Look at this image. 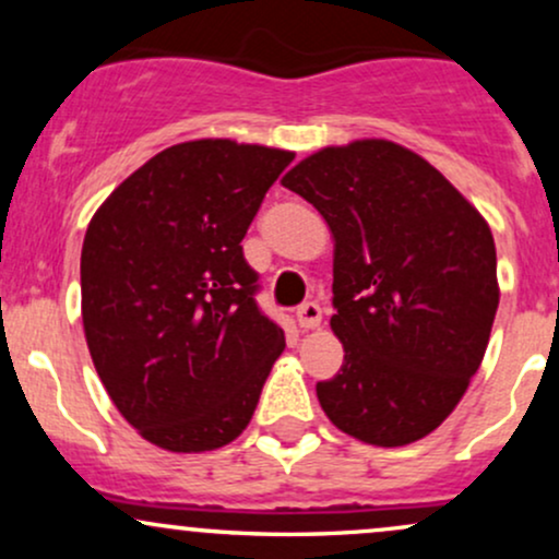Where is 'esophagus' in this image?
<instances>
[{
    "instance_id": "34e87169",
    "label": "esophagus",
    "mask_w": 559,
    "mask_h": 559,
    "mask_svg": "<svg viewBox=\"0 0 559 559\" xmlns=\"http://www.w3.org/2000/svg\"><path fill=\"white\" fill-rule=\"evenodd\" d=\"M320 320H323V310H320L318 301H305V305L297 310V323L299 329L310 331V329H318Z\"/></svg>"
}]
</instances>
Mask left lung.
Returning <instances> with one entry per match:
<instances>
[{"label":"left lung","mask_w":559,"mask_h":559,"mask_svg":"<svg viewBox=\"0 0 559 559\" xmlns=\"http://www.w3.org/2000/svg\"><path fill=\"white\" fill-rule=\"evenodd\" d=\"M281 183L333 234L344 365L316 386L320 407L365 444H413L484 360L499 305L489 223L431 163L383 139L325 146Z\"/></svg>","instance_id":"obj_1"}]
</instances>
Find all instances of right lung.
Segmentation results:
<instances>
[{
  "label": "right lung",
  "instance_id": "obj_1",
  "mask_svg": "<svg viewBox=\"0 0 559 559\" xmlns=\"http://www.w3.org/2000/svg\"><path fill=\"white\" fill-rule=\"evenodd\" d=\"M292 159L183 141L131 173L88 223L81 316L94 368L120 415L168 452L234 441L284 352L241 239Z\"/></svg>",
  "mask_w": 559,
  "mask_h": 559
}]
</instances>
